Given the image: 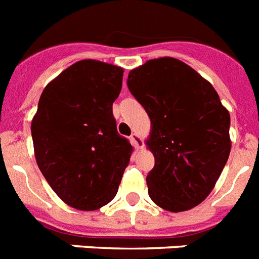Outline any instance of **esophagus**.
<instances>
[{
    "label": "esophagus",
    "mask_w": 259,
    "mask_h": 259,
    "mask_svg": "<svg viewBox=\"0 0 259 259\" xmlns=\"http://www.w3.org/2000/svg\"><path fill=\"white\" fill-rule=\"evenodd\" d=\"M131 142H132V144L135 145V147H136V148H142L143 147V143H142V139H140V136H139L138 134H136V132H134V134L131 135Z\"/></svg>",
    "instance_id": "34e87169"
}]
</instances>
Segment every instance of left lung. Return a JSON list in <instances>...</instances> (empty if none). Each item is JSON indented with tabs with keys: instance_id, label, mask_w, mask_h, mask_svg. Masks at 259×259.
Listing matches in <instances>:
<instances>
[{
	"instance_id": "8db88e82",
	"label": "left lung",
	"mask_w": 259,
	"mask_h": 259,
	"mask_svg": "<svg viewBox=\"0 0 259 259\" xmlns=\"http://www.w3.org/2000/svg\"><path fill=\"white\" fill-rule=\"evenodd\" d=\"M127 86L151 119L147 145L155 166L147 176L149 197L173 213L197 206L229 157V111L210 83L176 58L134 68Z\"/></svg>"
}]
</instances>
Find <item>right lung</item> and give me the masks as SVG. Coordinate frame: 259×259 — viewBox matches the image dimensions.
Listing matches in <instances>:
<instances>
[{"mask_svg":"<svg viewBox=\"0 0 259 259\" xmlns=\"http://www.w3.org/2000/svg\"><path fill=\"white\" fill-rule=\"evenodd\" d=\"M123 68L79 61L53 79L31 121L34 155L53 191L78 210H96L116 196L132 145L116 131L112 103Z\"/></svg>","mask_w":259,"mask_h":259,"instance_id":"right-lung-1","label":"right lung"}]
</instances>
